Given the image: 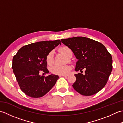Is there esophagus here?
Listing matches in <instances>:
<instances>
[{"mask_svg":"<svg viewBox=\"0 0 123 123\" xmlns=\"http://www.w3.org/2000/svg\"><path fill=\"white\" fill-rule=\"evenodd\" d=\"M68 75H60L59 77H68Z\"/></svg>","mask_w":123,"mask_h":123,"instance_id":"obj_1","label":"esophagus"}]
</instances>
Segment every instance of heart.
Instances as JSON below:
<instances>
[{
	"label": "heart",
	"mask_w": 123,
	"mask_h": 123,
	"mask_svg": "<svg viewBox=\"0 0 123 123\" xmlns=\"http://www.w3.org/2000/svg\"><path fill=\"white\" fill-rule=\"evenodd\" d=\"M59 51L62 53L64 54L68 57H71L72 56V52L71 49L68 46H62L59 49ZM46 62L48 65H52L54 62V52L51 51L49 52L46 56ZM71 69V67L69 65H64V66H59V65H54L52 66L50 71L54 74L56 75H66L70 72Z\"/></svg>",
	"instance_id": "obj_1"
}]
</instances>
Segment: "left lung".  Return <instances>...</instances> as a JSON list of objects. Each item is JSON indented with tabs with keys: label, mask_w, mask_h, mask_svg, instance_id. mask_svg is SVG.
<instances>
[{
	"label": "left lung",
	"mask_w": 123,
	"mask_h": 123,
	"mask_svg": "<svg viewBox=\"0 0 123 123\" xmlns=\"http://www.w3.org/2000/svg\"><path fill=\"white\" fill-rule=\"evenodd\" d=\"M78 60L75 70H85V74L78 73L72 87L81 95L91 96L101 90L108 81L113 69L111 53L101 43L92 39L77 36L62 39Z\"/></svg>",
	"instance_id": "1"
}]
</instances>
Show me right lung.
Listing matches in <instances>:
<instances>
[{"instance_id":"obj_1","label":"right lung","mask_w":123,"mask_h":123,"mask_svg":"<svg viewBox=\"0 0 123 123\" xmlns=\"http://www.w3.org/2000/svg\"><path fill=\"white\" fill-rule=\"evenodd\" d=\"M61 43L58 40L28 44L22 47L13 57V72L20 89L25 95L33 98L41 97L55 84L58 75L41 76L40 74H48L46 55Z\"/></svg>"}]
</instances>
